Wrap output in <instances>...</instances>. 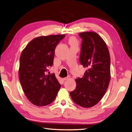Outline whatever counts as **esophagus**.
Returning a JSON list of instances; mask_svg holds the SVG:
<instances>
[{"mask_svg": "<svg viewBox=\"0 0 132 132\" xmlns=\"http://www.w3.org/2000/svg\"><path fill=\"white\" fill-rule=\"evenodd\" d=\"M69 78H70V77H69V76H68V77H65V78H63V81H65V80H67L69 79Z\"/></svg>", "mask_w": 132, "mask_h": 132, "instance_id": "esophagus-1", "label": "esophagus"}]
</instances>
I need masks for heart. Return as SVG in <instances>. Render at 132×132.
Here are the masks:
<instances>
[{"mask_svg":"<svg viewBox=\"0 0 132 132\" xmlns=\"http://www.w3.org/2000/svg\"><path fill=\"white\" fill-rule=\"evenodd\" d=\"M70 42H71V43H76V40H75V39L74 38H71V39H70Z\"/></svg>","mask_w":132,"mask_h":132,"instance_id":"b5f03b06","label":"heart"}]
</instances>
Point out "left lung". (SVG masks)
Here are the masks:
<instances>
[{
    "instance_id": "obj_1",
    "label": "left lung",
    "mask_w": 132,
    "mask_h": 132,
    "mask_svg": "<svg viewBox=\"0 0 132 132\" xmlns=\"http://www.w3.org/2000/svg\"><path fill=\"white\" fill-rule=\"evenodd\" d=\"M79 36L82 39L80 63L87 69L82 77L76 79V89L70 95L77 105L90 108L101 100L108 88L111 58L105 43L96 32H81Z\"/></svg>"
}]
</instances>
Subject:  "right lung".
<instances>
[{
  "label": "right lung",
  "instance_id": "right-lung-1",
  "mask_svg": "<svg viewBox=\"0 0 132 132\" xmlns=\"http://www.w3.org/2000/svg\"><path fill=\"white\" fill-rule=\"evenodd\" d=\"M65 35L36 37L21 52L19 76L24 92L29 101L38 106L55 100L61 85L55 73L48 68L53 64L55 48Z\"/></svg>",
  "mask_w": 132,
  "mask_h": 132
}]
</instances>
